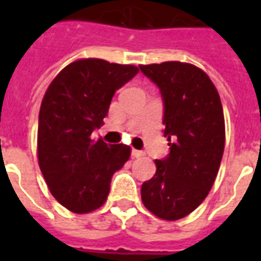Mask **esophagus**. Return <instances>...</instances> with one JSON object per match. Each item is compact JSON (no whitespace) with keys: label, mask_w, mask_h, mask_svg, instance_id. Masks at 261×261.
<instances>
[{"label":"esophagus","mask_w":261,"mask_h":261,"mask_svg":"<svg viewBox=\"0 0 261 261\" xmlns=\"http://www.w3.org/2000/svg\"><path fill=\"white\" fill-rule=\"evenodd\" d=\"M142 154V151L137 150V149H133V150H131V157H133V159H138V157H141Z\"/></svg>","instance_id":"esophagus-1"}]
</instances>
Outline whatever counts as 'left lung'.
<instances>
[{
  "label": "left lung",
  "instance_id": "8db88e82",
  "mask_svg": "<svg viewBox=\"0 0 261 261\" xmlns=\"http://www.w3.org/2000/svg\"><path fill=\"white\" fill-rule=\"evenodd\" d=\"M160 89L164 135L169 154L155 160L157 171L141 187L147 210L167 221L192 213L206 199L225 147V120L219 94L208 75L182 62L141 65Z\"/></svg>",
  "mask_w": 261,
  "mask_h": 261
}]
</instances>
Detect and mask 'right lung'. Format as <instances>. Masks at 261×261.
I'll use <instances>...</instances> for the list:
<instances>
[{"instance_id":"1","label":"right lung","mask_w":261,"mask_h":261,"mask_svg":"<svg viewBox=\"0 0 261 261\" xmlns=\"http://www.w3.org/2000/svg\"><path fill=\"white\" fill-rule=\"evenodd\" d=\"M138 67L80 59L54 79L39 112L38 159L47 186L67 210L85 214L104 204L111 178L130 159L127 145L92 139L108 115L115 92Z\"/></svg>"}]
</instances>
